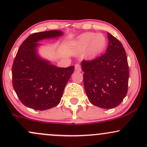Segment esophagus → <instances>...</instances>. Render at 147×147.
Masks as SVG:
<instances>
[{
	"label": "esophagus",
	"instance_id": "1",
	"mask_svg": "<svg viewBox=\"0 0 147 147\" xmlns=\"http://www.w3.org/2000/svg\"><path fill=\"white\" fill-rule=\"evenodd\" d=\"M75 70L77 71V72H81V70H82L81 65H80V64H76V65H75Z\"/></svg>",
	"mask_w": 147,
	"mask_h": 147
}]
</instances>
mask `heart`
Instances as JSON below:
<instances>
[{
    "mask_svg": "<svg viewBox=\"0 0 147 147\" xmlns=\"http://www.w3.org/2000/svg\"><path fill=\"white\" fill-rule=\"evenodd\" d=\"M107 46V38L102 33H86L82 34L75 42L77 51H84L88 47V54L92 56L101 54Z\"/></svg>",
    "mask_w": 147,
    "mask_h": 147,
    "instance_id": "b5f03b06",
    "label": "heart"
}]
</instances>
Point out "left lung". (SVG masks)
Instances as JSON below:
<instances>
[{
	"label": "left lung",
	"instance_id": "1",
	"mask_svg": "<svg viewBox=\"0 0 147 147\" xmlns=\"http://www.w3.org/2000/svg\"><path fill=\"white\" fill-rule=\"evenodd\" d=\"M106 53L91 61H82L84 85L92 104L103 109L116 107L128 92L129 69L121 42L107 33Z\"/></svg>",
	"mask_w": 147,
	"mask_h": 147
}]
</instances>
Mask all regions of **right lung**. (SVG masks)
Masks as SVG:
<instances>
[{
  "label": "right lung",
  "mask_w": 147,
  "mask_h": 147,
  "mask_svg": "<svg viewBox=\"0 0 147 147\" xmlns=\"http://www.w3.org/2000/svg\"><path fill=\"white\" fill-rule=\"evenodd\" d=\"M61 30L33 33L21 45L12 68V85L22 104L35 110H46L60 102L73 65L59 67L38 55V42L59 38Z\"/></svg>",
  "instance_id": "right-lung-1"
}]
</instances>
